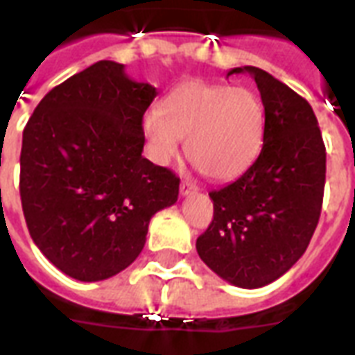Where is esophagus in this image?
<instances>
[{
	"instance_id": "obj_1",
	"label": "esophagus",
	"mask_w": 355,
	"mask_h": 355,
	"mask_svg": "<svg viewBox=\"0 0 355 355\" xmlns=\"http://www.w3.org/2000/svg\"><path fill=\"white\" fill-rule=\"evenodd\" d=\"M195 191H197V186H195L191 180H182V184H180V195H182V197L193 195Z\"/></svg>"
}]
</instances>
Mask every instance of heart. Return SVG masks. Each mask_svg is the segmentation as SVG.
I'll use <instances>...</instances> for the list:
<instances>
[{
  "mask_svg": "<svg viewBox=\"0 0 355 355\" xmlns=\"http://www.w3.org/2000/svg\"><path fill=\"white\" fill-rule=\"evenodd\" d=\"M265 108L256 92L243 86L189 80L149 110L141 127L153 160L167 166L186 138L189 160L206 177L230 180L258 158L265 138Z\"/></svg>",
  "mask_w": 355,
  "mask_h": 355,
  "instance_id": "b5f03b06",
  "label": "heart"
}]
</instances>
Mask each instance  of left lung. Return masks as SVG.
<instances>
[{
    "instance_id": "8db88e82",
    "label": "left lung",
    "mask_w": 355,
    "mask_h": 355,
    "mask_svg": "<svg viewBox=\"0 0 355 355\" xmlns=\"http://www.w3.org/2000/svg\"><path fill=\"white\" fill-rule=\"evenodd\" d=\"M250 73L265 108L261 153L241 177L211 191L214 219L197 237L200 259L232 286L256 289L306 252L322 208L326 147L313 108L263 69Z\"/></svg>"
}]
</instances>
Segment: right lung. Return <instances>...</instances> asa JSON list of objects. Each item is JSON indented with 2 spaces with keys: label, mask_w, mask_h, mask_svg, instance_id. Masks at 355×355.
<instances>
[{
  "label": "right lung",
  "mask_w": 355,
  "mask_h": 355,
  "mask_svg": "<svg viewBox=\"0 0 355 355\" xmlns=\"http://www.w3.org/2000/svg\"><path fill=\"white\" fill-rule=\"evenodd\" d=\"M155 86L99 60L47 94L24 128L19 197L36 247L64 275L107 280L145 245L180 178L141 156Z\"/></svg>",
  "instance_id": "obj_1"
}]
</instances>
